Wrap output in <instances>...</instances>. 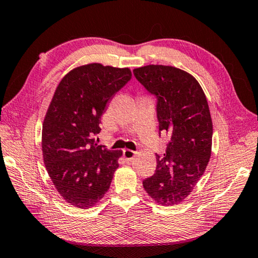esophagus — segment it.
I'll use <instances>...</instances> for the list:
<instances>
[{"label":"esophagus","instance_id":"34e87169","mask_svg":"<svg viewBox=\"0 0 258 258\" xmlns=\"http://www.w3.org/2000/svg\"><path fill=\"white\" fill-rule=\"evenodd\" d=\"M135 155H137V152L135 151H132V150H128V149H125L124 151H123V156H124V158L127 160V161H131L132 160L134 157H135Z\"/></svg>","mask_w":258,"mask_h":258}]
</instances>
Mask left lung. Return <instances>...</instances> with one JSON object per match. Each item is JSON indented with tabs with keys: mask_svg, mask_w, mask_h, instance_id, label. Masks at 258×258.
Instances as JSON below:
<instances>
[{
	"mask_svg": "<svg viewBox=\"0 0 258 258\" xmlns=\"http://www.w3.org/2000/svg\"><path fill=\"white\" fill-rule=\"evenodd\" d=\"M133 74L157 98L160 132L169 135L164 157L143 187L163 206L184 200L197 184L211 158L213 123L202 86L182 69L163 64L135 68Z\"/></svg>",
	"mask_w": 258,
	"mask_h": 258,
	"instance_id": "8db88e82",
	"label": "left lung"
}]
</instances>
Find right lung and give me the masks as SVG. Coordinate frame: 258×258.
I'll return each mask as SVG.
<instances>
[{
  "mask_svg": "<svg viewBox=\"0 0 258 258\" xmlns=\"http://www.w3.org/2000/svg\"><path fill=\"white\" fill-rule=\"evenodd\" d=\"M132 78L128 68L89 63L56 86L42 128V151L54 187L78 208L94 206L108 191L120 150L95 142L107 104Z\"/></svg>",
  "mask_w": 258,
  "mask_h": 258,
  "instance_id": "right-lung-1",
  "label": "right lung"
}]
</instances>
